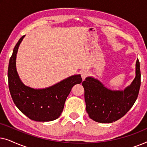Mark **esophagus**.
<instances>
[{
  "label": "esophagus",
  "mask_w": 147,
  "mask_h": 147,
  "mask_svg": "<svg viewBox=\"0 0 147 147\" xmlns=\"http://www.w3.org/2000/svg\"><path fill=\"white\" fill-rule=\"evenodd\" d=\"M81 75H82V79L85 80L86 78L87 77V76H88V75H89V72H88V71H87V70H84V71L82 72Z\"/></svg>",
  "instance_id": "obj_1"
}]
</instances>
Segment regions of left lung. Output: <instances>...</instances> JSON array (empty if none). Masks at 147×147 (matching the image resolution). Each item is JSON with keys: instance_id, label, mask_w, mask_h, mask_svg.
<instances>
[{"instance_id": "1", "label": "left lung", "mask_w": 147, "mask_h": 147, "mask_svg": "<svg viewBox=\"0 0 147 147\" xmlns=\"http://www.w3.org/2000/svg\"><path fill=\"white\" fill-rule=\"evenodd\" d=\"M140 69L136 63V76L124 90L114 91L106 88L99 80L88 77L82 82L86 112L90 118L100 123H111L124 116L137 99L140 86Z\"/></svg>"}]
</instances>
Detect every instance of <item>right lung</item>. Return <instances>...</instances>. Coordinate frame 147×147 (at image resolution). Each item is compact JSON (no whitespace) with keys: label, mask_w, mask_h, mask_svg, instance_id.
Listing matches in <instances>:
<instances>
[{"label":"right lung","mask_w":147,"mask_h":147,"mask_svg":"<svg viewBox=\"0 0 147 147\" xmlns=\"http://www.w3.org/2000/svg\"><path fill=\"white\" fill-rule=\"evenodd\" d=\"M25 35L21 37L13 49L8 68L9 88L12 99L22 113L31 120L49 122L57 119L63 110L66 98L76 84L82 81L81 76L74 75L44 89H34L20 80L16 69L18 48Z\"/></svg>","instance_id":"add662e5"}]
</instances>
